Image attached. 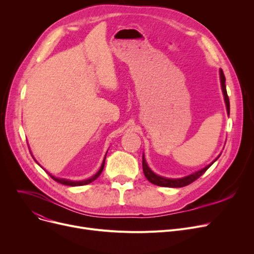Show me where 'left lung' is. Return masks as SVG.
<instances>
[{
    "label": "left lung",
    "instance_id": "8db88e82",
    "mask_svg": "<svg viewBox=\"0 0 254 254\" xmlns=\"http://www.w3.org/2000/svg\"><path fill=\"white\" fill-rule=\"evenodd\" d=\"M219 72H220L221 89H222L223 96H224V102H225V105H226V110H228V114H230V100H229V96H228V92H226V87H225V77H224V74H223L221 69H220ZM217 158L215 159L214 162L217 161ZM214 162H213V163H214ZM213 163H211L210 165H208L204 169L193 173V174H191V175H189V176L183 177V178H179V179H170V178H165V177H162V176H158V175L155 174V173H153L150 170V168L148 167L147 163H146L144 154H143V159H142V166H143V172H144L145 177L147 178V180L149 182H151L155 185H158V186H164V188H183V186H186V185L192 183L197 178L201 177L204 174V173L213 165Z\"/></svg>",
    "mask_w": 254,
    "mask_h": 254
}]
</instances>
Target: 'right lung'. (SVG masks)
I'll return each instance as SVG.
<instances>
[{"label":"right lung","mask_w":254,"mask_h":254,"mask_svg":"<svg viewBox=\"0 0 254 254\" xmlns=\"http://www.w3.org/2000/svg\"><path fill=\"white\" fill-rule=\"evenodd\" d=\"M105 159H106V156H105V158H104V161H103V164H102V166H101V168H100V170L96 173L95 175H93L91 178H89V179H86V180H82V181H72V180H68V179H63V178H57V177H55V176H52L51 174H49L48 172H46V173H48L49 174V176L55 180V181H57V182H59V183H61V184H64V185H69V186H81V185H86V184H89L90 182H92V181H95L100 175H101V173H102V171H103V169H104V166H105Z\"/></svg>","instance_id":"add662e5"}]
</instances>
